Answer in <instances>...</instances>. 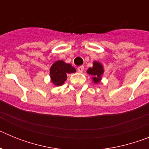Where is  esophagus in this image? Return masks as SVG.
Wrapping results in <instances>:
<instances>
[{
  "label": "esophagus",
  "instance_id": "1",
  "mask_svg": "<svg viewBox=\"0 0 149 149\" xmlns=\"http://www.w3.org/2000/svg\"><path fill=\"white\" fill-rule=\"evenodd\" d=\"M84 66H80L77 68V71H78L79 73H82V72H84Z\"/></svg>",
  "mask_w": 149,
  "mask_h": 149
}]
</instances>
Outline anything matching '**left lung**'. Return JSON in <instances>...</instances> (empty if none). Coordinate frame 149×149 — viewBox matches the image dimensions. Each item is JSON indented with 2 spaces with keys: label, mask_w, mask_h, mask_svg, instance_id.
Instances as JSON below:
<instances>
[{
  "label": "left lung",
  "mask_w": 149,
  "mask_h": 149,
  "mask_svg": "<svg viewBox=\"0 0 149 149\" xmlns=\"http://www.w3.org/2000/svg\"><path fill=\"white\" fill-rule=\"evenodd\" d=\"M86 72L93 76L92 80L95 84H97L101 81V77L104 74V67L99 62L95 61L93 62V66L88 68Z\"/></svg>",
  "instance_id": "obj_1"
}]
</instances>
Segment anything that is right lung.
<instances>
[{
    "mask_svg": "<svg viewBox=\"0 0 149 149\" xmlns=\"http://www.w3.org/2000/svg\"><path fill=\"white\" fill-rule=\"evenodd\" d=\"M74 72H76V69L71 64L63 60H57L50 68L51 83L56 86H62L66 81L67 74Z\"/></svg>",
    "mask_w": 149,
    "mask_h": 149,
    "instance_id": "add662e5",
    "label": "right lung"
}]
</instances>
